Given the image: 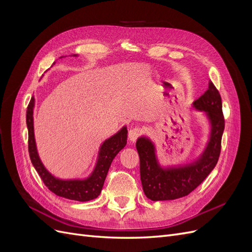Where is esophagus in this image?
Wrapping results in <instances>:
<instances>
[{
    "label": "esophagus",
    "mask_w": 252,
    "mask_h": 252,
    "mask_svg": "<svg viewBox=\"0 0 252 252\" xmlns=\"http://www.w3.org/2000/svg\"><path fill=\"white\" fill-rule=\"evenodd\" d=\"M141 134H142V129L140 127H134L129 130L128 140L130 141V143H134L136 140H138V138Z\"/></svg>",
    "instance_id": "esophagus-1"
}]
</instances>
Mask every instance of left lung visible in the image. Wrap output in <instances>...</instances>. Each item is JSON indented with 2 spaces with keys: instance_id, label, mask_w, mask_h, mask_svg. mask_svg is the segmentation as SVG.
Listing matches in <instances>:
<instances>
[{
  "instance_id": "8db88e82",
  "label": "left lung",
  "mask_w": 252,
  "mask_h": 252,
  "mask_svg": "<svg viewBox=\"0 0 252 252\" xmlns=\"http://www.w3.org/2000/svg\"><path fill=\"white\" fill-rule=\"evenodd\" d=\"M192 106L194 109L203 111L210 123L209 141L194 162L164 168L158 161L156 146L151 140L141 136L136 141L142 186L145 195L151 201H169L188 195L207 178L218 163L225 120L222 98L211 81L208 89Z\"/></svg>"
}]
</instances>
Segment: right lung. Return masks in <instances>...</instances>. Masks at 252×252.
Returning a JSON list of instances; mask_svg holds the SVG:
<instances>
[{
	"instance_id": "right-lung-1",
	"label": "right lung",
	"mask_w": 252,
	"mask_h": 252,
	"mask_svg": "<svg viewBox=\"0 0 252 252\" xmlns=\"http://www.w3.org/2000/svg\"><path fill=\"white\" fill-rule=\"evenodd\" d=\"M73 56L77 57L75 55ZM33 107L34 97L32 96L26 111V124L28 128V150L32 163L44 182V184L53 193L68 200L87 202L95 199L102 191L106 175H107L114 157L126 146L128 132L126 126H124L120 131L113 134L111 138L107 139L102 144L100 150H98L97 161L94 169L88 178L84 180H61L53 177L45 168V166L40 159L39 154H37L33 130Z\"/></svg>"
}]
</instances>
